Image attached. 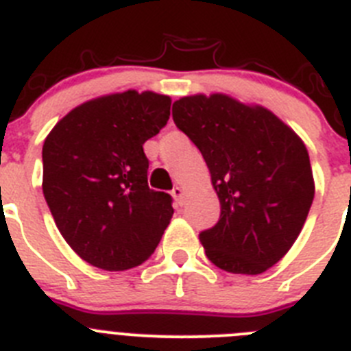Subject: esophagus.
I'll return each instance as SVG.
<instances>
[{"mask_svg":"<svg viewBox=\"0 0 351 351\" xmlns=\"http://www.w3.org/2000/svg\"><path fill=\"white\" fill-rule=\"evenodd\" d=\"M172 197L176 198V202H178L179 206H182V200H184V190H182L181 186H176V188H173Z\"/></svg>","mask_w":351,"mask_h":351,"instance_id":"obj_1","label":"esophagus"}]
</instances>
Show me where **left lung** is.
Wrapping results in <instances>:
<instances>
[{
    "instance_id": "1",
    "label": "left lung",
    "mask_w": 351,
    "mask_h": 351,
    "mask_svg": "<svg viewBox=\"0 0 351 351\" xmlns=\"http://www.w3.org/2000/svg\"><path fill=\"white\" fill-rule=\"evenodd\" d=\"M173 123L198 147L221 214L200 243L216 267L262 274L295 243L315 198L308 149L263 107L226 95L184 96Z\"/></svg>"
}]
</instances>
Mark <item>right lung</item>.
Here are the masks:
<instances>
[{
  "mask_svg": "<svg viewBox=\"0 0 351 351\" xmlns=\"http://www.w3.org/2000/svg\"><path fill=\"white\" fill-rule=\"evenodd\" d=\"M165 95L125 91L75 107L42 149L43 197L70 247L104 271L153 255L173 214L172 197L147 184L144 142L170 116Z\"/></svg>",
  "mask_w": 351,
  "mask_h": 351,
  "instance_id": "1",
  "label": "right lung"
}]
</instances>
